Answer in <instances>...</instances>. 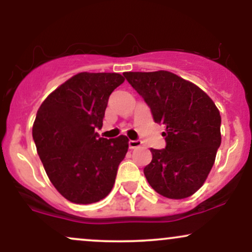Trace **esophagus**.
Wrapping results in <instances>:
<instances>
[{
	"label": "esophagus",
	"mask_w": 252,
	"mask_h": 252,
	"mask_svg": "<svg viewBox=\"0 0 252 252\" xmlns=\"http://www.w3.org/2000/svg\"><path fill=\"white\" fill-rule=\"evenodd\" d=\"M129 148L130 149H135L138 148L140 146H142V141L141 140H129Z\"/></svg>",
	"instance_id": "esophagus-1"
}]
</instances>
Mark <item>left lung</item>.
Segmentation results:
<instances>
[{"label":"left lung","mask_w":252,"mask_h":252,"mask_svg":"<svg viewBox=\"0 0 252 252\" xmlns=\"http://www.w3.org/2000/svg\"><path fill=\"white\" fill-rule=\"evenodd\" d=\"M123 76L164 124L163 149H150L143 172L150 186L169 199H184L202 186L221 142L219 110L194 84L168 71L124 72Z\"/></svg>","instance_id":"8db88e82"}]
</instances>
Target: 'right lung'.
<instances>
[{
	"mask_svg": "<svg viewBox=\"0 0 252 252\" xmlns=\"http://www.w3.org/2000/svg\"><path fill=\"white\" fill-rule=\"evenodd\" d=\"M124 82L118 73L82 72L43 100L33 126L37 154L53 186L76 204L111 192L128 137H99L110 94Z\"/></svg>",
	"mask_w": 252,
	"mask_h": 252,
	"instance_id": "obj_1",
	"label": "right lung"
}]
</instances>
